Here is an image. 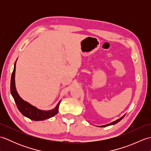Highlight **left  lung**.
<instances>
[{
	"label": "left lung",
	"instance_id": "left-lung-1",
	"mask_svg": "<svg viewBox=\"0 0 151 151\" xmlns=\"http://www.w3.org/2000/svg\"><path fill=\"white\" fill-rule=\"evenodd\" d=\"M124 117V115H123V117H121L120 119H117V120H116V121H114V122H112V123H109V124H106V125H103V126H101V127H108V126H110V125H112V124H116V123H117L118 122H119L122 119H123V117Z\"/></svg>",
	"mask_w": 151,
	"mask_h": 151
}]
</instances>
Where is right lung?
I'll return each instance as SVG.
<instances>
[{
	"instance_id": "obj_1",
	"label": "right lung",
	"mask_w": 151,
	"mask_h": 151,
	"mask_svg": "<svg viewBox=\"0 0 151 151\" xmlns=\"http://www.w3.org/2000/svg\"><path fill=\"white\" fill-rule=\"evenodd\" d=\"M15 62L14 69L13 70L12 77H11V83H10V91L12 97H14V101L17 105V107L19 111L28 118L30 119L33 121H43L47 119H49L53 117L54 115L57 114L58 111V108L60 103V101L57 104L56 108L52 110L49 111H43L40 110L32 105L28 103V102L24 101L23 99L21 98L17 92L15 85Z\"/></svg>"
}]
</instances>
